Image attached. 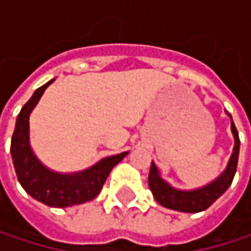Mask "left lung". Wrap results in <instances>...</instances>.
<instances>
[{
    "label": "left lung",
    "instance_id": "left-lung-1",
    "mask_svg": "<svg viewBox=\"0 0 251 251\" xmlns=\"http://www.w3.org/2000/svg\"><path fill=\"white\" fill-rule=\"evenodd\" d=\"M231 118V115H228ZM231 132L234 136V150L231 154V158L226 164L224 173L215 178L212 183L193 189V190H180L170 186L161 176L154 163H151L150 176H148V186L155 198V201L169 209L178 211V212H187V214H196L201 211L208 209L226 189L231 186L234 175L237 172V163H238V152H240V138L237 127L231 118Z\"/></svg>",
    "mask_w": 251,
    "mask_h": 251
}]
</instances>
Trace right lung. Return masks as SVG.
Wrapping results in <instances>:
<instances>
[{
  "instance_id": "add662e5",
  "label": "right lung",
  "mask_w": 251,
  "mask_h": 251,
  "mask_svg": "<svg viewBox=\"0 0 251 251\" xmlns=\"http://www.w3.org/2000/svg\"><path fill=\"white\" fill-rule=\"evenodd\" d=\"M53 82L50 79L45 85L39 87L31 99L22 107L16 129L11 138V157L16 169V175L25 192L36 201L52 206L67 208L79 203H85L94 199L112 169L122 161L127 152L116 154L100 160L93 167L73 175H62L45 167L34 155L28 139V118L45 90Z\"/></svg>"
}]
</instances>
